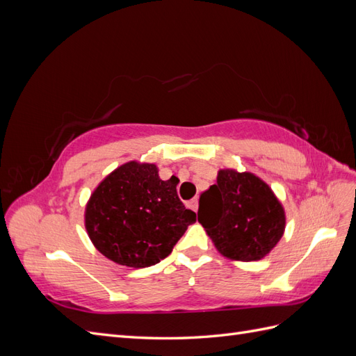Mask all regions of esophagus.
I'll return each instance as SVG.
<instances>
[{
	"instance_id": "34e87169",
	"label": "esophagus",
	"mask_w": 356,
	"mask_h": 356,
	"mask_svg": "<svg viewBox=\"0 0 356 356\" xmlns=\"http://www.w3.org/2000/svg\"><path fill=\"white\" fill-rule=\"evenodd\" d=\"M188 207H190V209H193L195 212H197V208H199V200H197V197L191 199V200L188 202Z\"/></svg>"
}]
</instances>
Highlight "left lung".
<instances>
[{
	"mask_svg": "<svg viewBox=\"0 0 356 356\" xmlns=\"http://www.w3.org/2000/svg\"><path fill=\"white\" fill-rule=\"evenodd\" d=\"M197 220L232 261H258L282 239L286 213L272 187L252 172L220 169L199 199Z\"/></svg>",
	"mask_w": 356,
	"mask_h": 356,
	"instance_id": "left-lung-1",
	"label": "left lung"
}]
</instances>
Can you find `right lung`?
<instances>
[{"mask_svg":"<svg viewBox=\"0 0 356 356\" xmlns=\"http://www.w3.org/2000/svg\"><path fill=\"white\" fill-rule=\"evenodd\" d=\"M193 222L196 213L179 200L177 184L160 179L154 163L138 160L106 175L84 209V227L96 250L132 268L166 258Z\"/></svg>","mask_w":356,"mask_h":356,"instance_id":"right-lung-1","label":"right lung"}]
</instances>
